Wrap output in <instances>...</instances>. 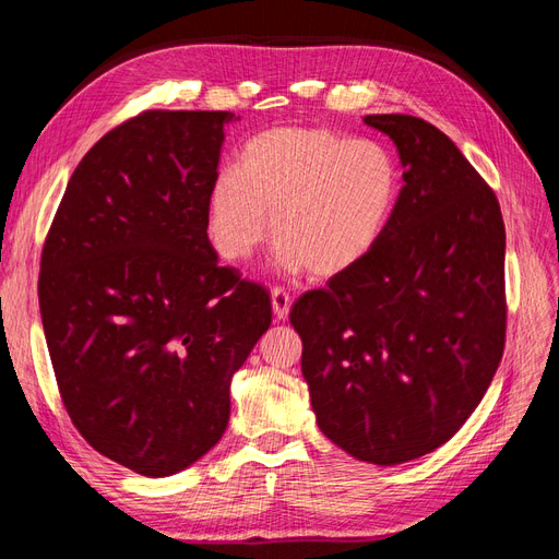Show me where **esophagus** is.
<instances>
[{
	"label": "esophagus",
	"mask_w": 559,
	"mask_h": 559,
	"mask_svg": "<svg viewBox=\"0 0 559 559\" xmlns=\"http://www.w3.org/2000/svg\"><path fill=\"white\" fill-rule=\"evenodd\" d=\"M270 298H273V312L280 321L289 317V310H292V296L289 294L280 289V286H275V289L270 292Z\"/></svg>",
	"instance_id": "1"
}]
</instances>
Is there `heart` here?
Here are the masks:
<instances>
[{
  "instance_id": "1",
  "label": "heart",
  "mask_w": 559,
  "mask_h": 559,
  "mask_svg": "<svg viewBox=\"0 0 559 559\" xmlns=\"http://www.w3.org/2000/svg\"><path fill=\"white\" fill-rule=\"evenodd\" d=\"M401 177L378 142L326 128H273L251 138L238 170L210 191V235L226 261L251 259L267 238L282 267L335 277L359 265L392 222Z\"/></svg>"
}]
</instances>
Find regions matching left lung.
Masks as SVG:
<instances>
[{"label": "left lung", "mask_w": 559, "mask_h": 559, "mask_svg": "<svg viewBox=\"0 0 559 559\" xmlns=\"http://www.w3.org/2000/svg\"><path fill=\"white\" fill-rule=\"evenodd\" d=\"M403 165L382 240L292 324L317 425L361 462L394 466L460 431L506 343V230L495 191L445 132L408 114H370Z\"/></svg>", "instance_id": "left-lung-1"}]
</instances>
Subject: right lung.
<instances>
[{"instance_id": "obj_1", "label": "right lung", "mask_w": 559, "mask_h": 559, "mask_svg": "<svg viewBox=\"0 0 559 559\" xmlns=\"http://www.w3.org/2000/svg\"><path fill=\"white\" fill-rule=\"evenodd\" d=\"M230 111H144L99 140L46 235L39 310L72 425L148 478L224 436L230 380L273 321L270 294L218 265L210 191Z\"/></svg>"}]
</instances>
